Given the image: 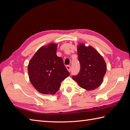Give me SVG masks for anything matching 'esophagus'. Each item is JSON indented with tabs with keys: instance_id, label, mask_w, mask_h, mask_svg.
Wrapping results in <instances>:
<instances>
[{
	"instance_id": "1",
	"label": "esophagus",
	"mask_w": 130,
	"mask_h": 130,
	"mask_svg": "<svg viewBox=\"0 0 130 130\" xmlns=\"http://www.w3.org/2000/svg\"><path fill=\"white\" fill-rule=\"evenodd\" d=\"M66 68H67V69L69 71V72H70V70H71V67L70 65H67V67H66Z\"/></svg>"
}]
</instances>
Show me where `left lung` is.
Returning <instances> with one entry per match:
<instances>
[{
  "label": "left lung",
  "mask_w": 130,
  "mask_h": 130,
  "mask_svg": "<svg viewBox=\"0 0 130 130\" xmlns=\"http://www.w3.org/2000/svg\"><path fill=\"white\" fill-rule=\"evenodd\" d=\"M80 70L73 79L79 87L87 90L96 89L102 84L107 71V65L103 56L92 46L84 43L77 46Z\"/></svg>",
  "instance_id": "1"
}]
</instances>
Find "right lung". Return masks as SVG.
<instances>
[{"label":"right lung","mask_w":130,"mask_h":130,"mask_svg":"<svg viewBox=\"0 0 130 130\" xmlns=\"http://www.w3.org/2000/svg\"><path fill=\"white\" fill-rule=\"evenodd\" d=\"M57 44L41 47L30 60L28 73L30 82L38 92L54 95L61 83L69 75L61 57L56 55Z\"/></svg>","instance_id":"1"}]
</instances>
